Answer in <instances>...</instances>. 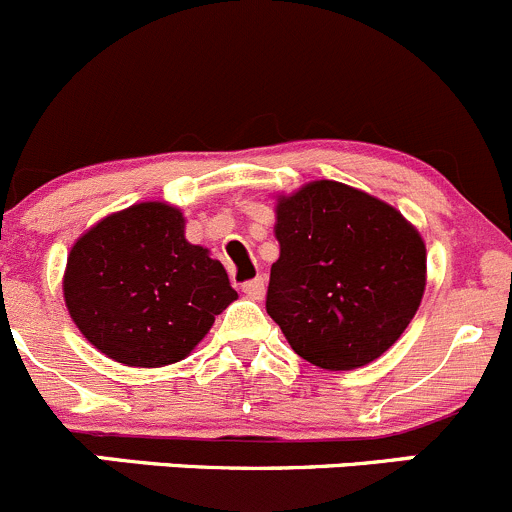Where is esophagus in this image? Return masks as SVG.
Returning <instances> with one entry per match:
<instances>
[{"label":"esophagus","mask_w":512,"mask_h":512,"mask_svg":"<svg viewBox=\"0 0 512 512\" xmlns=\"http://www.w3.org/2000/svg\"><path fill=\"white\" fill-rule=\"evenodd\" d=\"M241 288H244V293L249 298H254V301H261L263 293H266V281H263L261 276H256V278H251V281H246Z\"/></svg>","instance_id":"esophagus-1"}]
</instances>
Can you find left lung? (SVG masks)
Masks as SVG:
<instances>
[{"mask_svg": "<svg viewBox=\"0 0 512 512\" xmlns=\"http://www.w3.org/2000/svg\"><path fill=\"white\" fill-rule=\"evenodd\" d=\"M266 311L313 366L351 371L401 338L426 288V244L393 206L313 181L276 206Z\"/></svg>", "mask_w": 512, "mask_h": 512, "instance_id": "left-lung-1", "label": "left lung"}]
</instances>
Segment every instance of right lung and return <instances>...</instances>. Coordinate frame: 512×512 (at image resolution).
<instances>
[{"mask_svg": "<svg viewBox=\"0 0 512 512\" xmlns=\"http://www.w3.org/2000/svg\"><path fill=\"white\" fill-rule=\"evenodd\" d=\"M64 298L91 346L156 368L189 356L236 291L221 261L184 239L181 211L149 201L106 216L74 244Z\"/></svg>", "mask_w": 512, "mask_h": 512, "instance_id": "obj_1", "label": "right lung"}]
</instances>
